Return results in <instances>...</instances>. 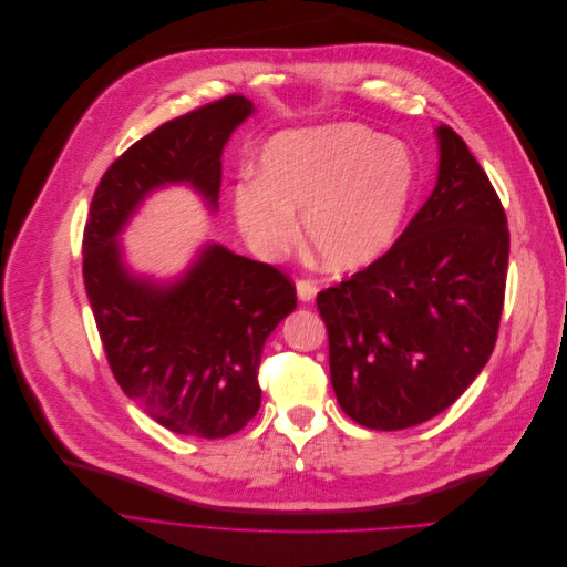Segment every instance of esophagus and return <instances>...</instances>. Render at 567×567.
<instances>
[{"label": "esophagus", "instance_id": "obj_1", "mask_svg": "<svg viewBox=\"0 0 567 567\" xmlns=\"http://www.w3.org/2000/svg\"><path fill=\"white\" fill-rule=\"evenodd\" d=\"M317 295V284L312 279H299L297 281V297L301 301H312Z\"/></svg>", "mask_w": 567, "mask_h": 567}]
</instances>
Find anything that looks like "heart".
I'll return each instance as SVG.
<instances>
[{
    "label": "heart",
    "mask_w": 567,
    "mask_h": 567,
    "mask_svg": "<svg viewBox=\"0 0 567 567\" xmlns=\"http://www.w3.org/2000/svg\"><path fill=\"white\" fill-rule=\"evenodd\" d=\"M413 189V167L398 145L358 125L277 136L259 178L241 176L233 212L246 244L266 261L288 255L303 233L334 270L375 261L393 241Z\"/></svg>",
    "instance_id": "1"
}]
</instances>
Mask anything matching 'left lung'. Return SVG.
Segmentation results:
<instances>
[{
	"mask_svg": "<svg viewBox=\"0 0 567 567\" xmlns=\"http://www.w3.org/2000/svg\"><path fill=\"white\" fill-rule=\"evenodd\" d=\"M437 143V183L400 239L317 295L337 402L367 429H409L442 413L498 337L507 216L465 141L440 125Z\"/></svg>",
	"mask_w": 567,
	"mask_h": 567,
	"instance_id": "left-lung-1",
	"label": "left lung"
}]
</instances>
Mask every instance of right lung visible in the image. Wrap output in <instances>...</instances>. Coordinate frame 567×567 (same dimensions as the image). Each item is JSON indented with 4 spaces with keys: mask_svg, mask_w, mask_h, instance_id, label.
<instances>
[{
    "mask_svg": "<svg viewBox=\"0 0 567 567\" xmlns=\"http://www.w3.org/2000/svg\"><path fill=\"white\" fill-rule=\"evenodd\" d=\"M250 113L233 93L134 143L102 174L84 225V288L113 378L165 429L207 440L257 415L261 351L297 308L295 284L214 244L183 279L158 286L127 272L116 237L165 183H189L216 209L223 147Z\"/></svg>",
    "mask_w": 567,
    "mask_h": 567,
    "instance_id": "right-lung-1",
    "label": "right lung"
}]
</instances>
